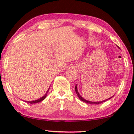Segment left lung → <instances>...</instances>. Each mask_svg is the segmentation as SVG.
<instances>
[{
	"label": "left lung",
	"instance_id": "8db88e82",
	"mask_svg": "<svg viewBox=\"0 0 134 134\" xmlns=\"http://www.w3.org/2000/svg\"><path fill=\"white\" fill-rule=\"evenodd\" d=\"M75 90H76V94H77V96H78V97L79 98V99L81 100H82V101L83 102H86V103H88V104H101V103H102V102H105L106 100H107L108 99H110V98H112V97H111V98H109V99H106V100H102V101H100V102H91V101H89V100H85V99H83V98H82V97L80 96V95L79 94V92H78V91H77V85H76V87H75Z\"/></svg>",
	"mask_w": 134,
	"mask_h": 134
}]
</instances>
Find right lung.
I'll return each mask as SVG.
<instances>
[{"label":"right lung","mask_w":134,"mask_h":134,"mask_svg":"<svg viewBox=\"0 0 134 134\" xmlns=\"http://www.w3.org/2000/svg\"><path fill=\"white\" fill-rule=\"evenodd\" d=\"M47 92L45 94V95L43 97H42V98H41L40 99H38V100H34V101H29V102H29V103H30V104H35V103H38V102H41V101H42V100H43L44 99L46 98V96H47Z\"/></svg>","instance_id":"add662e5"}]
</instances>
